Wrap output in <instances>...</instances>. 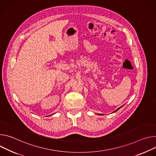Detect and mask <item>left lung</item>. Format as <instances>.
I'll use <instances>...</instances> for the list:
<instances>
[{
	"mask_svg": "<svg viewBox=\"0 0 156 156\" xmlns=\"http://www.w3.org/2000/svg\"><path fill=\"white\" fill-rule=\"evenodd\" d=\"M123 106H122V107H119V108H118V109H116V110H115V112H116V111H118V110H119V108H122V107H123ZM98 115H101V114H98Z\"/></svg>",
	"mask_w": 156,
	"mask_h": 156,
	"instance_id": "obj_1",
	"label": "left lung"
}]
</instances>
